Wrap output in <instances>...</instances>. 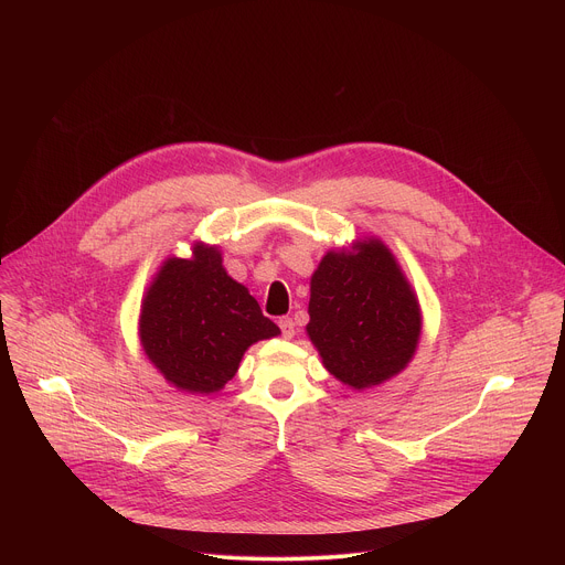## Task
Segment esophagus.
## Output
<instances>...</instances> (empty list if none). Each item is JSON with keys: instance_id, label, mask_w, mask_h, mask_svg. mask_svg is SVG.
<instances>
[{"instance_id": "1", "label": "esophagus", "mask_w": 565, "mask_h": 565, "mask_svg": "<svg viewBox=\"0 0 565 565\" xmlns=\"http://www.w3.org/2000/svg\"><path fill=\"white\" fill-rule=\"evenodd\" d=\"M277 324H279V329H281V338H284V340H290V338L295 335V321H292L290 317H281V319L277 321Z\"/></svg>"}]
</instances>
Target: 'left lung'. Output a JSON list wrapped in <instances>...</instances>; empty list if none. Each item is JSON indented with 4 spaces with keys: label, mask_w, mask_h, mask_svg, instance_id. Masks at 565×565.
I'll list each match as a JSON object with an SVG mask.
<instances>
[{
    "label": "left lung",
    "mask_w": 565,
    "mask_h": 565,
    "mask_svg": "<svg viewBox=\"0 0 565 565\" xmlns=\"http://www.w3.org/2000/svg\"><path fill=\"white\" fill-rule=\"evenodd\" d=\"M308 335L324 366L353 388L405 369L420 338L418 299L377 238L329 253L310 279Z\"/></svg>",
    "instance_id": "1"
}]
</instances>
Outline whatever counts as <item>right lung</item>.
<instances>
[{
    "instance_id": "1",
    "label": "right lung",
    "mask_w": 565,
    "mask_h": 565,
    "mask_svg": "<svg viewBox=\"0 0 565 565\" xmlns=\"http://www.w3.org/2000/svg\"><path fill=\"white\" fill-rule=\"evenodd\" d=\"M275 335L279 327L246 286L227 277L216 248L196 246L194 259H168L142 301V349L181 391L223 388L246 349Z\"/></svg>"
}]
</instances>
